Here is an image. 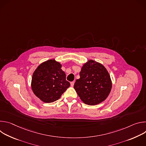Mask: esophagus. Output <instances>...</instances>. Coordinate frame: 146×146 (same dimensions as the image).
Masks as SVG:
<instances>
[{
  "label": "esophagus",
  "instance_id": "obj_1",
  "mask_svg": "<svg viewBox=\"0 0 146 146\" xmlns=\"http://www.w3.org/2000/svg\"><path fill=\"white\" fill-rule=\"evenodd\" d=\"M74 84V81H72V82H70V85H71L72 87H73Z\"/></svg>",
  "mask_w": 146,
  "mask_h": 146
}]
</instances>
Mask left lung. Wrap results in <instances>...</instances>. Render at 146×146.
Returning <instances> with one entry per match:
<instances>
[{
    "instance_id": "1",
    "label": "left lung",
    "mask_w": 146,
    "mask_h": 146,
    "mask_svg": "<svg viewBox=\"0 0 146 146\" xmlns=\"http://www.w3.org/2000/svg\"><path fill=\"white\" fill-rule=\"evenodd\" d=\"M74 86L81 100L88 105H96L105 100L111 89L109 73L102 64L93 60L85 64Z\"/></svg>"
}]
</instances>
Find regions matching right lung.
I'll return each mask as SVG.
<instances>
[{"instance_id":"add662e5","label":"right lung","mask_w":146,"mask_h":146,"mask_svg":"<svg viewBox=\"0 0 146 146\" xmlns=\"http://www.w3.org/2000/svg\"><path fill=\"white\" fill-rule=\"evenodd\" d=\"M61 67L59 62L50 59L40 64L33 74L32 91L45 103H51L59 99L70 87V82L66 81L65 73Z\"/></svg>"}]
</instances>
